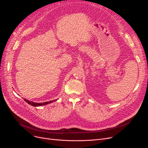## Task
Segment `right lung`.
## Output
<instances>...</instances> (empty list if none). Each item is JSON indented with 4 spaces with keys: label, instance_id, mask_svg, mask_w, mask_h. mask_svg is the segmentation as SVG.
<instances>
[{
    "label": "right lung",
    "instance_id": "1",
    "mask_svg": "<svg viewBox=\"0 0 148 148\" xmlns=\"http://www.w3.org/2000/svg\"><path fill=\"white\" fill-rule=\"evenodd\" d=\"M25 101L28 103L29 104L34 106V107H38V106H44L46 104H48L49 103H51L53 101H56V100H53V101H47V102H45V103H35L33 101H30L29 100H27L26 99H24Z\"/></svg>",
    "mask_w": 148,
    "mask_h": 148
}]
</instances>
